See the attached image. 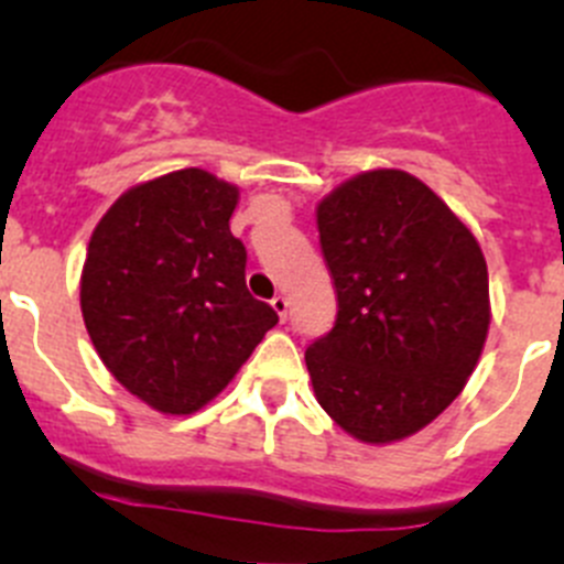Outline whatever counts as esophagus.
<instances>
[{"mask_svg":"<svg viewBox=\"0 0 564 564\" xmlns=\"http://www.w3.org/2000/svg\"><path fill=\"white\" fill-rule=\"evenodd\" d=\"M270 305L275 308V314L281 316V319H286V311H289V300L283 297V294H275V297L270 300Z\"/></svg>","mask_w":564,"mask_h":564,"instance_id":"obj_1","label":"esophagus"}]
</instances>
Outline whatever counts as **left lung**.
<instances>
[{
	"label": "left lung",
	"mask_w": 564,
	"mask_h": 564,
	"mask_svg": "<svg viewBox=\"0 0 564 564\" xmlns=\"http://www.w3.org/2000/svg\"><path fill=\"white\" fill-rule=\"evenodd\" d=\"M336 286L330 333L305 349L316 402L364 444L438 419L490 327L488 264L466 223L404 171L349 178L316 206Z\"/></svg>",
	"instance_id": "left-lung-1"
}]
</instances>
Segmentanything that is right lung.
Wrapping results in <instances>:
<instances>
[{"instance_id": "add662e5", "label": "right lung", "mask_w": 564, "mask_h": 564, "mask_svg": "<svg viewBox=\"0 0 564 564\" xmlns=\"http://www.w3.org/2000/svg\"><path fill=\"white\" fill-rule=\"evenodd\" d=\"M239 189L200 167L126 189L82 267V316L115 380L160 413L217 397L278 314L245 286Z\"/></svg>"}]
</instances>
